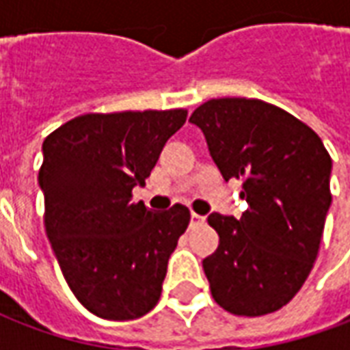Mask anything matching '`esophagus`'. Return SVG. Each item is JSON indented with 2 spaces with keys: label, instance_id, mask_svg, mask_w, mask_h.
I'll return each instance as SVG.
<instances>
[{
  "label": "esophagus",
  "instance_id": "esophagus-1",
  "mask_svg": "<svg viewBox=\"0 0 350 350\" xmlns=\"http://www.w3.org/2000/svg\"><path fill=\"white\" fill-rule=\"evenodd\" d=\"M200 223H204V217L198 215V213H191V225L195 227V225H200Z\"/></svg>",
  "mask_w": 350,
  "mask_h": 350
}]
</instances>
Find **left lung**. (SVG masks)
<instances>
[{
	"label": "left lung",
	"instance_id": "obj_1",
	"mask_svg": "<svg viewBox=\"0 0 350 350\" xmlns=\"http://www.w3.org/2000/svg\"><path fill=\"white\" fill-rule=\"evenodd\" d=\"M225 180H242L240 219L212 213L219 245L202 260L228 313H273L313 268L332 204V159L315 131L283 108L245 97L210 99L191 114Z\"/></svg>",
	"mask_w": 350,
	"mask_h": 350
}]
</instances>
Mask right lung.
Wrapping results in <instances>:
<instances>
[{
	"label": "right lung",
	"instance_id": "obj_1",
	"mask_svg": "<svg viewBox=\"0 0 350 350\" xmlns=\"http://www.w3.org/2000/svg\"><path fill=\"white\" fill-rule=\"evenodd\" d=\"M187 110L84 114L42 142L44 228L67 285L93 315L131 321L155 308L168 258L189 225L182 204H133Z\"/></svg>",
	"mask_w": 350,
	"mask_h": 350
}]
</instances>
